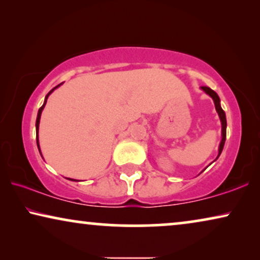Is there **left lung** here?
I'll list each match as a JSON object with an SVG mask.
<instances>
[{"mask_svg":"<svg viewBox=\"0 0 260 260\" xmlns=\"http://www.w3.org/2000/svg\"><path fill=\"white\" fill-rule=\"evenodd\" d=\"M201 90L205 91L206 93H207L209 97L213 99V102H214V105H215V110L219 115L220 122H221V142H220V145H219V152H218V157H219L220 154H221L223 145H225V141H226V126H227L226 115H225V111H223L221 108V105H220V98H219V95L216 94V92L213 91L212 88H209L207 86H202ZM218 157H216L215 159H218Z\"/></svg>","mask_w":260,"mask_h":260,"instance_id":"8db88e82","label":"left lung"}]
</instances>
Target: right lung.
<instances>
[{"label": "right lung", "mask_w": 260, "mask_h": 260, "mask_svg": "<svg viewBox=\"0 0 260 260\" xmlns=\"http://www.w3.org/2000/svg\"><path fill=\"white\" fill-rule=\"evenodd\" d=\"M61 85V84H60ZM60 85H58V86H55V87H53L51 91L48 92L47 93V95H46L45 97V102H44V104H42V106L40 109H39V111H38V117H37V123H35V127H37V144H38V149H39V151H40V145H39V138H38V133H39V124H40V118H41V113H42V110H44V108H45V105H46V103H47V99H48V97H49V94L52 93L53 91L55 90V88H58ZM41 154V152H40ZM42 156V155H41ZM69 180H71V181H77V180H73V179H69Z\"/></svg>", "instance_id": "right-lung-1"}]
</instances>
